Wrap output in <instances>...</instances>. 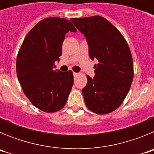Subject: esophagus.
<instances>
[{"label": "esophagus", "instance_id": "1", "mask_svg": "<svg viewBox=\"0 0 154 154\" xmlns=\"http://www.w3.org/2000/svg\"><path fill=\"white\" fill-rule=\"evenodd\" d=\"M73 75H74V77H76V76L79 75V73L77 72H73Z\"/></svg>", "mask_w": 154, "mask_h": 154}]
</instances>
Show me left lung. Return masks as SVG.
Instances as JSON below:
<instances>
[{"instance_id": "left-lung-1", "label": "left lung", "mask_w": 154, "mask_h": 154, "mask_svg": "<svg viewBox=\"0 0 154 154\" xmlns=\"http://www.w3.org/2000/svg\"><path fill=\"white\" fill-rule=\"evenodd\" d=\"M71 21L85 35L91 59L98 61L94 65L95 77L87 75L82 91L85 105L95 113H109L122 104L133 82L130 48L119 30L101 16Z\"/></svg>"}]
</instances>
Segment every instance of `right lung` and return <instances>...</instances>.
Listing matches in <instances>:
<instances>
[{
	"label": "right lung",
	"mask_w": 154,
	"mask_h": 154,
	"mask_svg": "<svg viewBox=\"0 0 154 154\" xmlns=\"http://www.w3.org/2000/svg\"><path fill=\"white\" fill-rule=\"evenodd\" d=\"M69 31L76 32V29L67 19H43L28 32L17 54L16 70L20 85L33 106L44 112L63 108L72 88V71L54 70Z\"/></svg>",
	"instance_id": "right-lung-1"
}]
</instances>
